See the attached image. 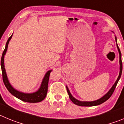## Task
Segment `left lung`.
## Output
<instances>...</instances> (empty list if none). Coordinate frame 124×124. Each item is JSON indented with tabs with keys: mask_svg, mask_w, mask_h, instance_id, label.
I'll return each instance as SVG.
<instances>
[{
	"mask_svg": "<svg viewBox=\"0 0 124 124\" xmlns=\"http://www.w3.org/2000/svg\"><path fill=\"white\" fill-rule=\"evenodd\" d=\"M116 41L117 42V38L116 37ZM117 48L118 49V51H119V64H120V71H119V75L118 76L117 79L116 80V81L115 82V83L114 84V85L112 86L111 88L110 89V90L106 93L104 96H103L101 98L97 99V100L94 101H79L78 99H76V98H74L72 94L70 93V90H69L68 87L66 86V89H67V92L68 93L69 97H70V99H71L72 102H73L74 104H75L76 105H78V106H88V107H90V106H97V105H100L101 104H102L103 102H106L107 99H109L110 98V96H112V94H113L114 91L115 89H116V86L117 84V83L119 82V79H120V77H121V74H122V59H121V53H120V50L119 49V46H118V45L117 43Z\"/></svg>",
	"mask_w": 124,
	"mask_h": 124,
	"instance_id": "8db88e82",
	"label": "left lung"
}]
</instances>
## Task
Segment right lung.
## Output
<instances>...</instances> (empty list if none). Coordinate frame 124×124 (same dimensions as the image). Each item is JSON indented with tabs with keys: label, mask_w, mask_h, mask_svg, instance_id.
I'll use <instances>...</instances> for the list:
<instances>
[{
	"label": "right lung",
	"mask_w": 124,
	"mask_h": 124,
	"mask_svg": "<svg viewBox=\"0 0 124 124\" xmlns=\"http://www.w3.org/2000/svg\"><path fill=\"white\" fill-rule=\"evenodd\" d=\"M12 35L13 34L9 37V38L7 41L5 50H4L3 53H2V58H1V69H2V78H3V81H4V84H5V87L8 89V91L13 96H14L18 99H20L22 101L31 103L39 102L42 101L46 96L47 91H48L49 78H50V73L52 71V70H49L46 73L45 75L44 78L42 80L40 88L38 89V91L33 93H24L15 89L11 85L9 81H8L6 71H5V65H4V56H5V54H6L7 48H8V45L9 43L10 40H11V38L12 37Z\"/></svg>",
	"instance_id": "right-lung-1"
}]
</instances>
